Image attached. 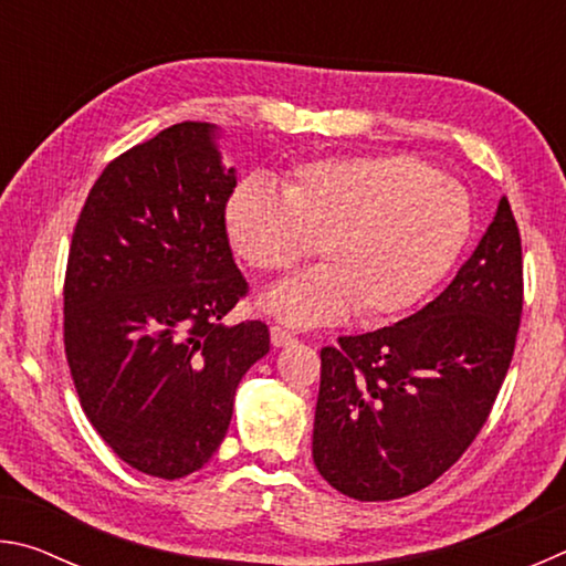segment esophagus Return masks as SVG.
<instances>
[{
    "label": "esophagus",
    "instance_id": "1",
    "mask_svg": "<svg viewBox=\"0 0 566 566\" xmlns=\"http://www.w3.org/2000/svg\"><path fill=\"white\" fill-rule=\"evenodd\" d=\"M270 337H272V344H274L276 349H280V347H290V344L296 342L294 334H292L290 329H284V327H272V329H270Z\"/></svg>",
    "mask_w": 566,
    "mask_h": 566
}]
</instances>
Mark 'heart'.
<instances>
[{
    "instance_id": "obj_1",
    "label": "heart",
    "mask_w": 566,
    "mask_h": 566,
    "mask_svg": "<svg viewBox=\"0 0 566 566\" xmlns=\"http://www.w3.org/2000/svg\"><path fill=\"white\" fill-rule=\"evenodd\" d=\"M227 232L256 272H282L319 252L327 264L286 276L262 306L294 327L391 317L449 272L472 234V202L457 181L409 155L332 157L296 167L284 195L244 181Z\"/></svg>"
}]
</instances>
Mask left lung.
<instances>
[{"instance_id":"8db88e82","label":"left lung","mask_w":566,"mask_h":566,"mask_svg":"<svg viewBox=\"0 0 566 566\" xmlns=\"http://www.w3.org/2000/svg\"><path fill=\"white\" fill-rule=\"evenodd\" d=\"M522 317V239L502 197L452 284L391 327L322 349L312 457L334 490L387 502L442 476L490 417Z\"/></svg>"}]
</instances>
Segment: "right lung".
I'll return each mask as SVG.
<instances>
[{
  "label": "right lung",
  "instance_id": "right-lung-1",
  "mask_svg": "<svg viewBox=\"0 0 566 566\" xmlns=\"http://www.w3.org/2000/svg\"><path fill=\"white\" fill-rule=\"evenodd\" d=\"M219 127L181 122L107 165L74 227L64 349L82 409L149 476L202 469L222 444L262 322L227 324L247 294L224 207L237 169Z\"/></svg>",
  "mask_w": 566,
  "mask_h": 566
}]
</instances>
